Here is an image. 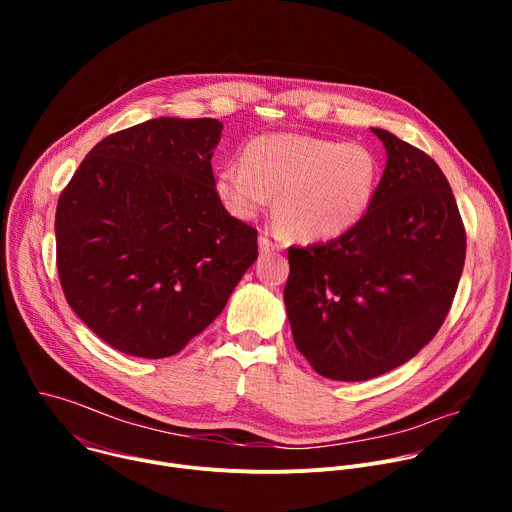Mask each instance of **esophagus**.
<instances>
[{"label":"esophagus","mask_w":512,"mask_h":512,"mask_svg":"<svg viewBox=\"0 0 512 512\" xmlns=\"http://www.w3.org/2000/svg\"><path fill=\"white\" fill-rule=\"evenodd\" d=\"M277 249H279V245H277V243H273L267 235H261V237H259V251H261L263 255L273 253V251H277Z\"/></svg>","instance_id":"1"}]
</instances>
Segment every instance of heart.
<instances>
[{"label":"heart","instance_id":"heart-1","mask_svg":"<svg viewBox=\"0 0 512 512\" xmlns=\"http://www.w3.org/2000/svg\"><path fill=\"white\" fill-rule=\"evenodd\" d=\"M377 180L379 162L367 145L267 133L245 145L243 162L223 166L216 192L243 221L255 218L275 194V216L289 237L328 241L367 214Z\"/></svg>","mask_w":512,"mask_h":512}]
</instances>
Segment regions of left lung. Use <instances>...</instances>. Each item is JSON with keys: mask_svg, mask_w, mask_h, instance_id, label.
I'll use <instances>...</instances> for the list:
<instances>
[{"mask_svg": "<svg viewBox=\"0 0 512 512\" xmlns=\"http://www.w3.org/2000/svg\"><path fill=\"white\" fill-rule=\"evenodd\" d=\"M373 133L387 166L367 214L328 243L287 251L291 334L312 369L334 381H369L413 358L442 328L466 259L440 166L385 129Z\"/></svg>", "mask_w": 512, "mask_h": 512, "instance_id": "1", "label": "left lung"}]
</instances>
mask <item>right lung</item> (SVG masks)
<instances>
[{"label":"right lung","instance_id":"obj_1","mask_svg":"<svg viewBox=\"0 0 512 512\" xmlns=\"http://www.w3.org/2000/svg\"><path fill=\"white\" fill-rule=\"evenodd\" d=\"M218 119L158 117L107 135L56 206L68 306L139 358L178 354L216 320L257 259V229L216 192Z\"/></svg>","mask_w":512,"mask_h":512}]
</instances>
